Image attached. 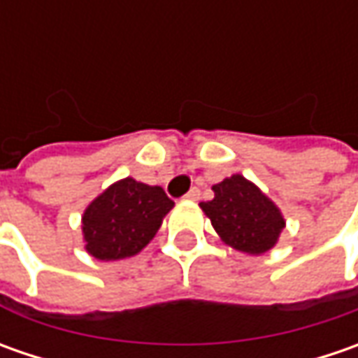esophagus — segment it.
<instances>
[{
	"instance_id": "esophagus-1",
	"label": "esophagus",
	"mask_w": 358,
	"mask_h": 358,
	"mask_svg": "<svg viewBox=\"0 0 358 358\" xmlns=\"http://www.w3.org/2000/svg\"><path fill=\"white\" fill-rule=\"evenodd\" d=\"M199 197H201V191L197 189V187H191V191H189V193L185 195V199H189V201H197Z\"/></svg>"
}]
</instances>
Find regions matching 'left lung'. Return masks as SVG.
Instances as JSON below:
<instances>
[{
  "mask_svg": "<svg viewBox=\"0 0 358 358\" xmlns=\"http://www.w3.org/2000/svg\"><path fill=\"white\" fill-rule=\"evenodd\" d=\"M213 199L203 201L201 209L227 245L243 253L261 255L277 243L285 221L251 181L233 175L213 185Z\"/></svg>",
  "mask_w": 358,
  "mask_h": 358,
  "instance_id": "left-lung-1",
  "label": "left lung"
}]
</instances>
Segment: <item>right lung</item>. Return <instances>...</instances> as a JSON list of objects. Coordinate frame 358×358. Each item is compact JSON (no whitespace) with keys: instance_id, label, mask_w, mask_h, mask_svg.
Instances as JSON below:
<instances>
[{"instance_id":"1","label":"right lung","mask_w":358,"mask_h":358,"mask_svg":"<svg viewBox=\"0 0 358 358\" xmlns=\"http://www.w3.org/2000/svg\"><path fill=\"white\" fill-rule=\"evenodd\" d=\"M161 187L123 179L103 191L83 215L85 249L99 261H119L139 253L173 209Z\"/></svg>"}]
</instances>
